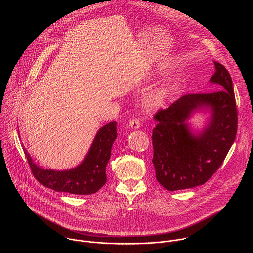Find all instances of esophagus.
Returning <instances> with one entry per match:
<instances>
[{
	"label": "esophagus",
	"mask_w": 253,
	"mask_h": 253,
	"mask_svg": "<svg viewBox=\"0 0 253 253\" xmlns=\"http://www.w3.org/2000/svg\"><path fill=\"white\" fill-rule=\"evenodd\" d=\"M129 125L131 128L133 129H138L140 127V120L138 118H132L130 121H129Z\"/></svg>",
	"instance_id": "obj_1"
}]
</instances>
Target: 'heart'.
Wrapping results in <instances>:
<instances>
[{
  "mask_svg": "<svg viewBox=\"0 0 253 253\" xmlns=\"http://www.w3.org/2000/svg\"><path fill=\"white\" fill-rule=\"evenodd\" d=\"M166 97V90L164 88H157L148 92L144 97V103L149 108H157L161 106Z\"/></svg>",
  "mask_w": 253,
  "mask_h": 253,
  "instance_id": "b5f03b06",
  "label": "heart"
}]
</instances>
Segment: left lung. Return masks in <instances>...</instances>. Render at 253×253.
<instances>
[{
  "mask_svg": "<svg viewBox=\"0 0 253 253\" xmlns=\"http://www.w3.org/2000/svg\"><path fill=\"white\" fill-rule=\"evenodd\" d=\"M210 78L216 91L180 97L166 109H159L152 132L153 165L157 181L175 191L204 184L223 163L237 132V108L231 76L214 62ZM210 106L212 117L198 136L188 129L186 120L193 111Z\"/></svg>",
  "mask_w": 253,
  "mask_h": 253,
  "instance_id": "8db88e82",
  "label": "left lung"
}]
</instances>
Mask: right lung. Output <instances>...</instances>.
<instances>
[{
    "label": "right lung",
    "mask_w": 253,
    "mask_h": 253,
    "mask_svg": "<svg viewBox=\"0 0 253 253\" xmlns=\"http://www.w3.org/2000/svg\"><path fill=\"white\" fill-rule=\"evenodd\" d=\"M116 121L104 125L97 133L85 160L76 168L55 171L36 165L24 148L34 177L47 188L77 195L96 193L107 181L106 165L110 159L112 145L117 138Z\"/></svg>",
    "instance_id": "obj_1"
}]
</instances>
